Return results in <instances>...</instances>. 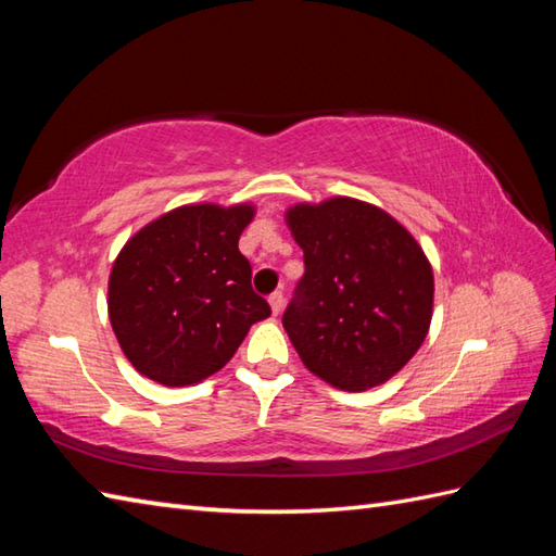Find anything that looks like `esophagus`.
Listing matches in <instances>:
<instances>
[{
    "label": "esophagus",
    "instance_id": "esophagus-1",
    "mask_svg": "<svg viewBox=\"0 0 556 556\" xmlns=\"http://www.w3.org/2000/svg\"><path fill=\"white\" fill-rule=\"evenodd\" d=\"M269 308H271V313H279L281 311V305H285V293L281 291H275V293H269Z\"/></svg>",
    "mask_w": 556,
    "mask_h": 556
}]
</instances>
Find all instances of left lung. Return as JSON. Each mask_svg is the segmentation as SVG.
Wrapping results in <instances>:
<instances>
[{
	"label": "left lung",
	"mask_w": 556,
	"mask_h": 556,
	"mask_svg": "<svg viewBox=\"0 0 556 556\" xmlns=\"http://www.w3.org/2000/svg\"><path fill=\"white\" fill-rule=\"evenodd\" d=\"M305 271L281 323L305 368L344 392L387 382L432 320V267L380 207L353 198L287 212Z\"/></svg>",
	"instance_id": "obj_1"
}]
</instances>
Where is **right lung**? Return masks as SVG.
<instances>
[{
	"label": "right lung",
	"mask_w": 556,
	"mask_h": 556,
	"mask_svg": "<svg viewBox=\"0 0 556 556\" xmlns=\"http://www.w3.org/2000/svg\"><path fill=\"white\" fill-rule=\"evenodd\" d=\"M251 219V205H186L124 245L110 275V320L138 372L167 387L205 380L271 313L239 251Z\"/></svg>",
	"instance_id": "1"
}]
</instances>
